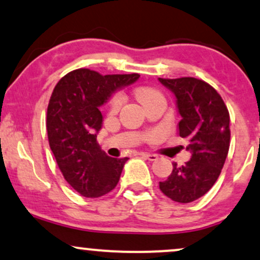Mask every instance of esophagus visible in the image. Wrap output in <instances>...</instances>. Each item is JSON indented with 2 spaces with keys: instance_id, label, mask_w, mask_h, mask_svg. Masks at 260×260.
<instances>
[{
  "instance_id": "esophagus-1",
  "label": "esophagus",
  "mask_w": 260,
  "mask_h": 260,
  "mask_svg": "<svg viewBox=\"0 0 260 260\" xmlns=\"http://www.w3.org/2000/svg\"><path fill=\"white\" fill-rule=\"evenodd\" d=\"M141 155H142L143 158L150 160V161H154V160L158 159V155H156V154H150V153H141Z\"/></svg>"
}]
</instances>
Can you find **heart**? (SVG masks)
I'll list each match as a JSON object with an SVG mask.
<instances>
[{
  "label": "heart",
  "instance_id": "heart-1",
  "mask_svg": "<svg viewBox=\"0 0 260 260\" xmlns=\"http://www.w3.org/2000/svg\"><path fill=\"white\" fill-rule=\"evenodd\" d=\"M135 95L141 104H143V106H147L152 101L156 100V99L162 98L161 92L154 88H150V86H139V88L135 89ZM121 102H123V96L119 92H114L108 99V110H110V112H117L119 110Z\"/></svg>",
  "mask_w": 260,
  "mask_h": 260
}]
</instances>
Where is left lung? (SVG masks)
<instances>
[{"mask_svg": "<svg viewBox=\"0 0 260 260\" xmlns=\"http://www.w3.org/2000/svg\"><path fill=\"white\" fill-rule=\"evenodd\" d=\"M174 91L182 119L179 136L189 140L191 158L183 166L172 164L168 179L159 182L161 193L188 204L201 198L219 177L230 146L229 111L213 86L194 77L159 78Z\"/></svg>", "mask_w": 260, "mask_h": 260, "instance_id": "left-lung-1", "label": "left lung"}]
</instances>
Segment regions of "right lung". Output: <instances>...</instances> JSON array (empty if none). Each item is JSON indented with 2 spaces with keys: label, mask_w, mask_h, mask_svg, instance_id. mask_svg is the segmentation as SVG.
<instances>
[{
  "label": "right lung",
  "mask_w": 260,
  "mask_h": 260,
  "mask_svg": "<svg viewBox=\"0 0 260 260\" xmlns=\"http://www.w3.org/2000/svg\"><path fill=\"white\" fill-rule=\"evenodd\" d=\"M139 73L106 75L89 69L69 72L57 82L47 110V133L56 164L71 187L85 198H100L118 184L127 158L100 149L99 107L113 91L139 79Z\"/></svg>",
  "instance_id": "add662e5"
}]
</instances>
